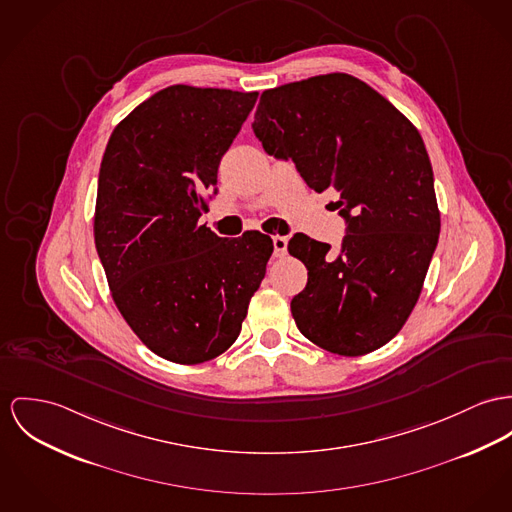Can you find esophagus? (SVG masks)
Listing matches in <instances>:
<instances>
[{"instance_id": "34e87169", "label": "esophagus", "mask_w": 512, "mask_h": 512, "mask_svg": "<svg viewBox=\"0 0 512 512\" xmlns=\"http://www.w3.org/2000/svg\"><path fill=\"white\" fill-rule=\"evenodd\" d=\"M273 247H275V257H284L286 249H288V237H273Z\"/></svg>"}]
</instances>
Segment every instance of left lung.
<instances>
[{"label":"left lung","mask_w":512,"mask_h":512,"mask_svg":"<svg viewBox=\"0 0 512 512\" xmlns=\"http://www.w3.org/2000/svg\"><path fill=\"white\" fill-rule=\"evenodd\" d=\"M253 132L292 159L317 193L337 191L347 230L339 253L296 234L290 255L308 269L290 308L329 353L358 356L392 341L415 308L440 234L431 159L419 130L364 81L327 74L267 89Z\"/></svg>","instance_id":"1"}]
</instances>
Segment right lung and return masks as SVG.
<instances>
[{"mask_svg": "<svg viewBox=\"0 0 512 512\" xmlns=\"http://www.w3.org/2000/svg\"><path fill=\"white\" fill-rule=\"evenodd\" d=\"M257 91L171 85L113 130L101 161L95 247L118 312L154 353L198 364L228 351L267 273L273 239L198 226L202 193Z\"/></svg>", "mask_w": 512, "mask_h": 512, "instance_id": "obj_1", "label": "right lung"}]
</instances>
